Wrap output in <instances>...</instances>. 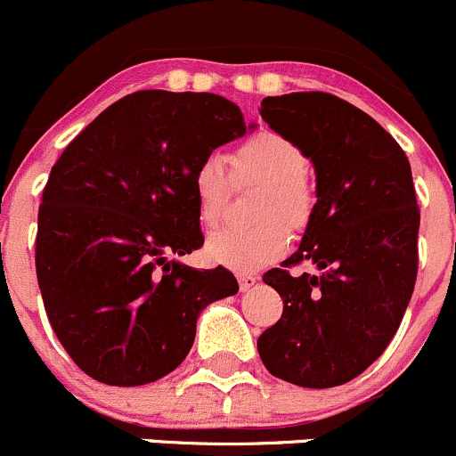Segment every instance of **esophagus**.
<instances>
[{
	"mask_svg": "<svg viewBox=\"0 0 456 456\" xmlns=\"http://www.w3.org/2000/svg\"><path fill=\"white\" fill-rule=\"evenodd\" d=\"M238 281H240V290L247 292L257 284V277L256 275H240L238 277Z\"/></svg>",
	"mask_w": 456,
	"mask_h": 456,
	"instance_id": "34e87169",
	"label": "esophagus"
}]
</instances>
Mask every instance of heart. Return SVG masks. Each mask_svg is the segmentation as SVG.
Wrapping results in <instances>:
<instances>
[{
  "label": "heart",
  "mask_w": 456,
  "mask_h": 456,
  "mask_svg": "<svg viewBox=\"0 0 456 456\" xmlns=\"http://www.w3.org/2000/svg\"><path fill=\"white\" fill-rule=\"evenodd\" d=\"M310 159L297 142L275 131L248 137L232 155L236 181L253 179L266 183L257 216V227H224L209 236L208 257L238 273H253L280 260L290 244V232H299L313 218L314 196L305 183ZM191 191L199 220L212 227L224 212L229 196V172L223 157L209 155L191 175Z\"/></svg>",
  "instance_id": "obj_1"
}]
</instances>
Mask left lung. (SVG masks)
<instances>
[{"label": "left lung", "instance_id": "8db88e82", "mask_svg": "<svg viewBox=\"0 0 456 456\" xmlns=\"http://www.w3.org/2000/svg\"><path fill=\"white\" fill-rule=\"evenodd\" d=\"M260 115L313 161L316 203L299 248L265 273L284 313L257 352L275 378L330 389L385 352L413 295L419 208L411 164L376 119L332 94L271 95ZM304 261L315 273L290 276Z\"/></svg>", "mask_w": 456, "mask_h": 456}]
</instances>
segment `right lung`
I'll use <instances>...</instances> for the list:
<instances>
[{"label": "right lung", "mask_w": 456, "mask_h": 456, "mask_svg": "<svg viewBox=\"0 0 456 456\" xmlns=\"http://www.w3.org/2000/svg\"><path fill=\"white\" fill-rule=\"evenodd\" d=\"M256 124H248V131ZM247 133L216 94L135 91L65 148L38 208L37 280L52 330L94 380L140 387L188 356L233 273L167 260L203 247L191 175Z\"/></svg>", "instance_id": "add662e5"}]
</instances>
